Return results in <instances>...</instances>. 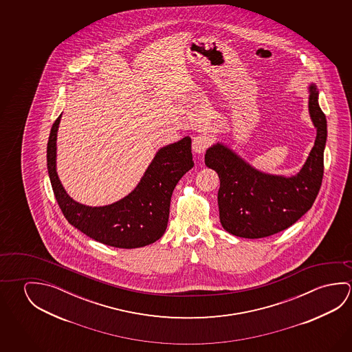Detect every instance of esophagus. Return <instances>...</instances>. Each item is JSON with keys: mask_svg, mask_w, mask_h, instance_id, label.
<instances>
[{"mask_svg": "<svg viewBox=\"0 0 352 352\" xmlns=\"http://www.w3.org/2000/svg\"><path fill=\"white\" fill-rule=\"evenodd\" d=\"M210 144H211V140L208 139V136L199 135L192 139V151L197 155H201L208 150Z\"/></svg>", "mask_w": 352, "mask_h": 352, "instance_id": "34e87169", "label": "esophagus"}]
</instances>
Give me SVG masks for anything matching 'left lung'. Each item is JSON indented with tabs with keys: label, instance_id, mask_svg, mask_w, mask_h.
<instances>
[{
	"label": "left lung",
	"instance_id": "obj_1",
	"mask_svg": "<svg viewBox=\"0 0 352 352\" xmlns=\"http://www.w3.org/2000/svg\"><path fill=\"white\" fill-rule=\"evenodd\" d=\"M308 109L317 138L303 167L292 177L263 173L226 144H212L205 164L219 174V221L242 238H264L283 231L305 214L317 197L324 173L327 119L318 103V88L308 87Z\"/></svg>",
	"mask_w": 352,
	"mask_h": 352
}]
</instances>
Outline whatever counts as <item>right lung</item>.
Here are the masks:
<instances>
[{
    "mask_svg": "<svg viewBox=\"0 0 352 352\" xmlns=\"http://www.w3.org/2000/svg\"><path fill=\"white\" fill-rule=\"evenodd\" d=\"M61 116L47 142L49 178L58 206L69 225L94 241L116 248L133 249L158 241L166 232L175 185L194 167L191 139L186 136L158 150L138 186L119 201L86 206L66 192L56 172V138Z\"/></svg>",
    "mask_w": 352,
    "mask_h": 352,
    "instance_id": "right-lung-1",
    "label": "right lung"
}]
</instances>
